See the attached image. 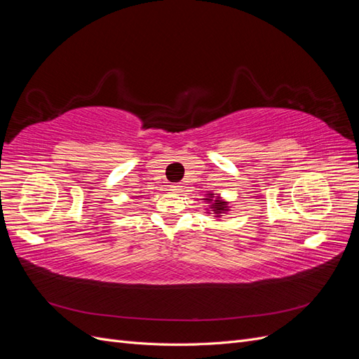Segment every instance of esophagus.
Here are the masks:
<instances>
[{
	"label": "esophagus",
	"instance_id": "obj_1",
	"mask_svg": "<svg viewBox=\"0 0 359 359\" xmlns=\"http://www.w3.org/2000/svg\"><path fill=\"white\" fill-rule=\"evenodd\" d=\"M170 190L173 193H180L182 189H181V186H178V184H173V186H170Z\"/></svg>",
	"mask_w": 359,
	"mask_h": 359
}]
</instances>
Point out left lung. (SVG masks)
<instances>
[{
    "mask_svg": "<svg viewBox=\"0 0 359 359\" xmlns=\"http://www.w3.org/2000/svg\"><path fill=\"white\" fill-rule=\"evenodd\" d=\"M206 194H208V196H206L203 201L210 203V210H206V211H208L206 214H211V211H212L215 219H220L222 214H226L227 211H231L229 210L231 208L229 202H226L224 199H222L219 194L215 196V193H212V191H208Z\"/></svg>",
    "mask_w": 359,
    "mask_h": 359,
    "instance_id": "8db88e82",
    "label": "left lung"
}]
</instances>
